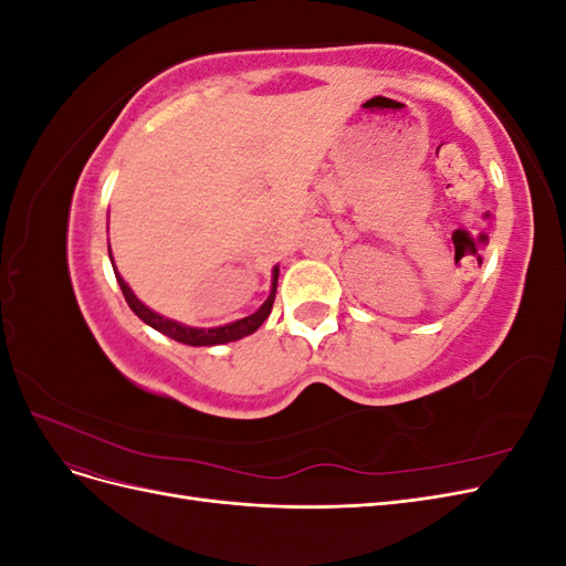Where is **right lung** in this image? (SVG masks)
<instances>
[{"label":"right lung","instance_id":"1","mask_svg":"<svg viewBox=\"0 0 566 566\" xmlns=\"http://www.w3.org/2000/svg\"><path fill=\"white\" fill-rule=\"evenodd\" d=\"M108 254H111V245H108ZM113 262V260H111ZM113 269H115V262H113ZM115 279L119 283V290H123V295L129 304V310L139 316L144 323H148L150 328H156L158 333L172 337L177 342H184V345H191V347H212V345H227V342H233V339H241L245 335H252L260 325L269 318L271 314V306H273V300H276V285H279V266L273 269V276H271V293L266 297V302L256 310L254 314L241 318V321H233V323H227V325H219V328H191V325H184L179 321H172V318H165L160 314H156L153 310H148V306L136 297L132 293V287L123 281V276H119L117 269H115Z\"/></svg>","mask_w":566,"mask_h":566}]
</instances>
